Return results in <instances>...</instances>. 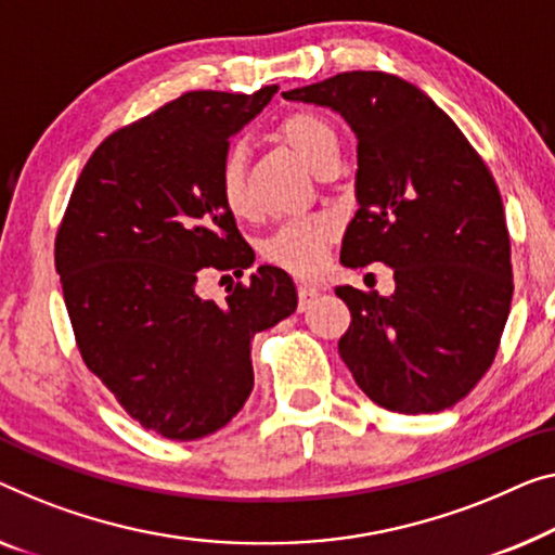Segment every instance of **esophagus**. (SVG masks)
Instances as JSON below:
<instances>
[{
  "label": "esophagus",
  "mask_w": 555,
  "mask_h": 555,
  "mask_svg": "<svg viewBox=\"0 0 555 555\" xmlns=\"http://www.w3.org/2000/svg\"><path fill=\"white\" fill-rule=\"evenodd\" d=\"M319 296V288L311 286V284H299V309L304 311L306 306H309L313 299Z\"/></svg>",
  "instance_id": "1"
}]
</instances>
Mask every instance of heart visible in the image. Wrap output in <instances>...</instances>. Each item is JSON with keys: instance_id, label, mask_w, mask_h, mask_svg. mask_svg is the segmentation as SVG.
<instances>
[{"instance_id": "b5f03b06", "label": "heart", "mask_w": 555, "mask_h": 555, "mask_svg": "<svg viewBox=\"0 0 555 555\" xmlns=\"http://www.w3.org/2000/svg\"><path fill=\"white\" fill-rule=\"evenodd\" d=\"M276 137L284 142L313 173H326L338 167L341 142L324 114L294 112L279 121ZM219 194L234 217H246L251 209L249 189H246V146L234 144L221 159ZM336 236V224L328 217L288 219L279 224L261 242V256L274 267L292 274L311 276L324 267L326 249Z\"/></svg>"}]
</instances>
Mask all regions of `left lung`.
Masks as SVG:
<instances>
[{
	"mask_svg": "<svg viewBox=\"0 0 555 555\" xmlns=\"http://www.w3.org/2000/svg\"><path fill=\"white\" fill-rule=\"evenodd\" d=\"M357 134L359 211L341 263L391 267V296L336 286L351 311L338 353L371 401L399 413L459 403L493 363L514 296L499 186L461 129L411 81L344 72L284 92Z\"/></svg>",
	"mask_w": 555,
	"mask_h": 555,
	"instance_id": "1",
	"label": "left lung"
}]
</instances>
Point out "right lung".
Wrapping results in <instances>:
<instances>
[{
    "label": "right lung",
    "instance_id": "obj_1",
    "mask_svg": "<svg viewBox=\"0 0 555 555\" xmlns=\"http://www.w3.org/2000/svg\"><path fill=\"white\" fill-rule=\"evenodd\" d=\"M276 94L186 92L106 137L56 234L81 359L149 431L194 441L227 426L254 388L251 338L296 311L284 269L259 267L224 304L196 294L202 269L254 263L219 194L221 159Z\"/></svg>",
    "mask_w": 555,
    "mask_h": 555
}]
</instances>
